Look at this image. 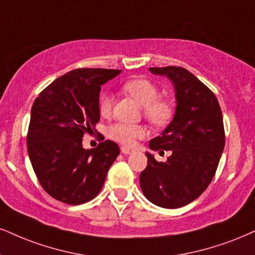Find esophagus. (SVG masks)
<instances>
[{
	"label": "esophagus",
	"instance_id": "obj_1",
	"mask_svg": "<svg viewBox=\"0 0 255 255\" xmlns=\"http://www.w3.org/2000/svg\"><path fill=\"white\" fill-rule=\"evenodd\" d=\"M121 151L124 153V155H130V153L133 152V150L130 149V147H128V146H122Z\"/></svg>",
	"mask_w": 255,
	"mask_h": 255
}]
</instances>
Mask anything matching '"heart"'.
Here are the masks:
<instances>
[{"label":"heart","mask_w":255,"mask_h":255,"mask_svg":"<svg viewBox=\"0 0 255 255\" xmlns=\"http://www.w3.org/2000/svg\"><path fill=\"white\" fill-rule=\"evenodd\" d=\"M124 92L128 94L144 108V115L151 124L162 127L171 118V105L164 100H158V90L152 83L145 79L128 80L123 85ZM112 96L108 92H103L99 96L98 108L102 116H109L112 111ZM146 131L142 125H130L124 123H117L109 128L108 134L111 139L125 145H132L139 138L145 136Z\"/></svg>","instance_id":"b5f03b06"}]
</instances>
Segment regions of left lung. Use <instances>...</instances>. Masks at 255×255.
<instances>
[{"mask_svg":"<svg viewBox=\"0 0 255 255\" xmlns=\"http://www.w3.org/2000/svg\"><path fill=\"white\" fill-rule=\"evenodd\" d=\"M166 77L175 91L174 117L149 147L171 150L168 161L157 162L145 152L147 165L139 175L144 196L162 208H180L207 189L225 147L222 112L215 94L185 68H149Z\"/></svg>","mask_w":255,"mask_h":255,"instance_id":"8db88e82","label":"left lung"}]
</instances>
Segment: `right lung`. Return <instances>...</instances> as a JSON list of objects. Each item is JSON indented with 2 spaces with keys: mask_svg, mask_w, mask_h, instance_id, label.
<instances>
[{
  "mask_svg": "<svg viewBox=\"0 0 255 255\" xmlns=\"http://www.w3.org/2000/svg\"><path fill=\"white\" fill-rule=\"evenodd\" d=\"M121 72L71 71L48 85L31 106L28 156L40 184L55 200L81 204L102 190L119 147L105 140L96 149H85L83 138L100 119V89Z\"/></svg>",
  "mask_w": 255,
  "mask_h": 255,
  "instance_id": "add662e5",
  "label": "right lung"
}]
</instances>
